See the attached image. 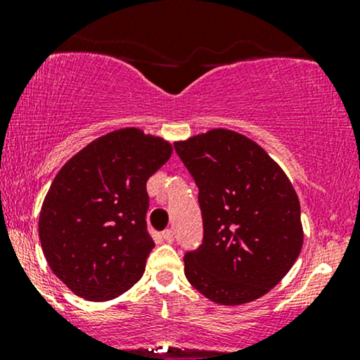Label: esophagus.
Wrapping results in <instances>:
<instances>
[{
	"label": "esophagus",
	"instance_id": "obj_1",
	"mask_svg": "<svg viewBox=\"0 0 360 360\" xmlns=\"http://www.w3.org/2000/svg\"><path fill=\"white\" fill-rule=\"evenodd\" d=\"M162 240L166 243L174 242V232H172V230H166V232L162 233Z\"/></svg>",
	"mask_w": 360,
	"mask_h": 360
}]
</instances>
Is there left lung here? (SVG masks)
<instances>
[{
	"label": "left lung",
	"mask_w": 360,
	"mask_h": 360,
	"mask_svg": "<svg viewBox=\"0 0 360 360\" xmlns=\"http://www.w3.org/2000/svg\"><path fill=\"white\" fill-rule=\"evenodd\" d=\"M200 188L205 237L184 255L189 284L213 303H250L298 259L303 225L289 177L257 142L226 128L174 142Z\"/></svg>",
	"instance_id": "1"
}]
</instances>
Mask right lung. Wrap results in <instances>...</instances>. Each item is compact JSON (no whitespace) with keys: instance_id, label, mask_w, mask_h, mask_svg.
<instances>
[{"instance_id":"1","label":"right lung","mask_w":360,"mask_h":360,"mask_svg":"<svg viewBox=\"0 0 360 360\" xmlns=\"http://www.w3.org/2000/svg\"><path fill=\"white\" fill-rule=\"evenodd\" d=\"M171 142L135 127L81 148L53 177L39 217V238L53 274L74 295L110 301L146 271L147 181L167 162Z\"/></svg>"}]
</instances>
